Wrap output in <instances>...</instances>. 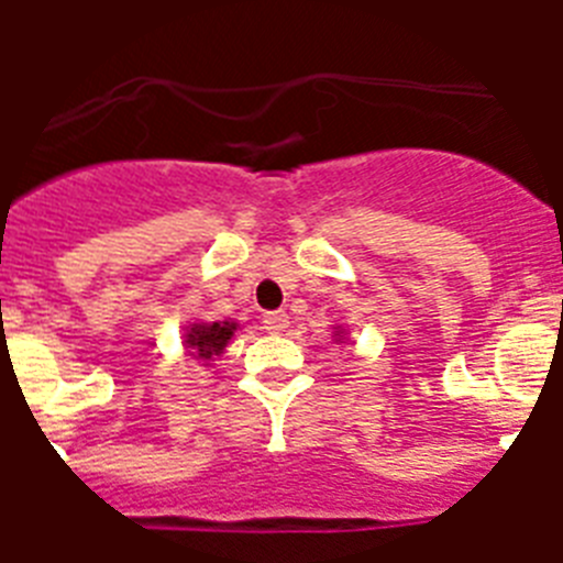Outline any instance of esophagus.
Wrapping results in <instances>:
<instances>
[{"label":"esophagus","instance_id":"obj_1","mask_svg":"<svg viewBox=\"0 0 563 563\" xmlns=\"http://www.w3.org/2000/svg\"><path fill=\"white\" fill-rule=\"evenodd\" d=\"M262 324H265L267 332H285L287 327H290V316H287V312H282V310L265 312Z\"/></svg>","mask_w":563,"mask_h":563}]
</instances>
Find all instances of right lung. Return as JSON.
I'll use <instances>...</instances> for the list:
<instances>
[{
	"label": "right lung",
	"mask_w": 563,
	"mask_h": 563,
	"mask_svg": "<svg viewBox=\"0 0 563 563\" xmlns=\"http://www.w3.org/2000/svg\"><path fill=\"white\" fill-rule=\"evenodd\" d=\"M233 330L236 327L231 321H213V324H194L186 332V346L191 350L194 357H202V361H211L213 355H220L225 350V343L231 341Z\"/></svg>",
	"instance_id": "1"
}]
</instances>
